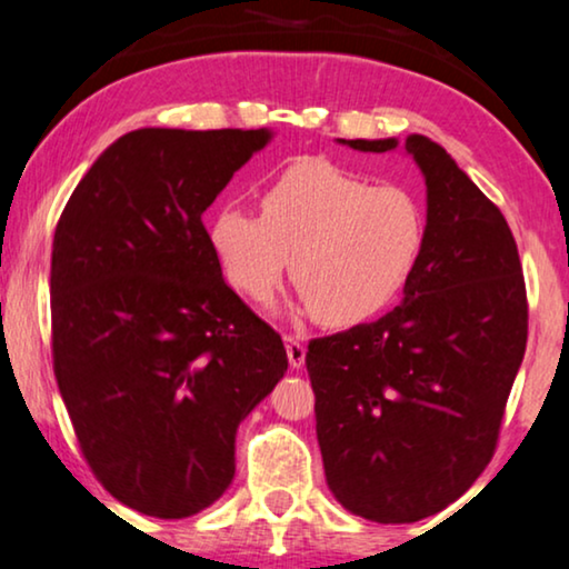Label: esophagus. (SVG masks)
<instances>
[{
    "label": "esophagus",
    "mask_w": 569,
    "mask_h": 569,
    "mask_svg": "<svg viewBox=\"0 0 569 569\" xmlns=\"http://www.w3.org/2000/svg\"><path fill=\"white\" fill-rule=\"evenodd\" d=\"M284 348H287V360H290V366L302 368V363H306V345H302V337L287 335Z\"/></svg>",
    "instance_id": "obj_1"
}]
</instances>
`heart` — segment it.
Segmentation results:
<instances>
[{"instance_id":"heart-1","label":"heart","mask_w":569,"mask_h":569,"mask_svg":"<svg viewBox=\"0 0 569 569\" xmlns=\"http://www.w3.org/2000/svg\"><path fill=\"white\" fill-rule=\"evenodd\" d=\"M429 219L405 186H373L323 159L287 167L261 196V217L221 206L209 246L250 300L290 277L321 323L348 327L381 311L423 256Z\"/></svg>"}]
</instances>
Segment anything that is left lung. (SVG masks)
Segmentation results:
<instances>
[{
    "label": "left lung",
    "mask_w": 569,
    "mask_h": 569,
    "mask_svg": "<svg viewBox=\"0 0 569 569\" xmlns=\"http://www.w3.org/2000/svg\"><path fill=\"white\" fill-rule=\"evenodd\" d=\"M337 143L383 153L400 140ZM402 149L426 180L429 219L402 302L306 352L327 483L345 510L373 522L423 520L473 486L528 339L507 219L431 138L412 132Z\"/></svg>",
    "instance_id": "obj_1"
}]
</instances>
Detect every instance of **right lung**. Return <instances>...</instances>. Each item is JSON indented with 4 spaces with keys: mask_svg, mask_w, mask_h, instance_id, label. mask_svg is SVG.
<instances>
[{
    "mask_svg": "<svg viewBox=\"0 0 569 569\" xmlns=\"http://www.w3.org/2000/svg\"><path fill=\"white\" fill-rule=\"evenodd\" d=\"M274 132L140 128L93 161L51 246L54 373L104 489L180 520L234 478V437L287 371L221 277L203 211Z\"/></svg>",
    "mask_w": 569,
    "mask_h": 569,
    "instance_id": "obj_1",
    "label": "right lung"
}]
</instances>
